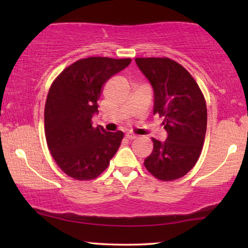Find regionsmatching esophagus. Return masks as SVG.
I'll return each mask as SVG.
<instances>
[{"instance_id": "esophagus-1", "label": "esophagus", "mask_w": 248, "mask_h": 248, "mask_svg": "<svg viewBox=\"0 0 248 248\" xmlns=\"http://www.w3.org/2000/svg\"><path fill=\"white\" fill-rule=\"evenodd\" d=\"M125 137H126L128 140H135V139H137L138 137L135 134H131V133H127L126 135H125Z\"/></svg>"}]
</instances>
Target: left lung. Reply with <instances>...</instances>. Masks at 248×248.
Here are the masks:
<instances>
[{
    "label": "left lung",
    "mask_w": 248,
    "mask_h": 248,
    "mask_svg": "<svg viewBox=\"0 0 248 248\" xmlns=\"http://www.w3.org/2000/svg\"><path fill=\"white\" fill-rule=\"evenodd\" d=\"M154 89V114L164 117L167 138L154 141L144 166L160 181L185 176L201 155L206 132V105L198 83L181 64L158 57L135 59Z\"/></svg>",
    "instance_id": "8db88e82"
}]
</instances>
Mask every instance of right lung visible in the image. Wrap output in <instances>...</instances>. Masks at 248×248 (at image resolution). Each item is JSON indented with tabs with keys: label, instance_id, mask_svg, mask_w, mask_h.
I'll return each mask as SVG.
<instances>
[{
	"label": "right lung",
	"instance_id": "add662e5",
	"mask_svg": "<svg viewBox=\"0 0 248 248\" xmlns=\"http://www.w3.org/2000/svg\"><path fill=\"white\" fill-rule=\"evenodd\" d=\"M131 59L88 57L66 67L48 91L45 135L54 160L78 181L96 178L120 148L123 132L93 126L104 83L130 65Z\"/></svg>",
	"mask_w": 248,
	"mask_h": 248
}]
</instances>
